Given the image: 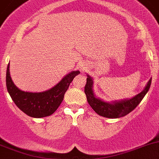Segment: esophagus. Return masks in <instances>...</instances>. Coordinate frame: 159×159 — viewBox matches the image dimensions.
<instances>
[{
    "label": "esophagus",
    "mask_w": 159,
    "mask_h": 159,
    "mask_svg": "<svg viewBox=\"0 0 159 159\" xmlns=\"http://www.w3.org/2000/svg\"><path fill=\"white\" fill-rule=\"evenodd\" d=\"M80 68L81 70H84L86 68V67L84 66V65H80Z\"/></svg>",
    "instance_id": "obj_1"
}]
</instances>
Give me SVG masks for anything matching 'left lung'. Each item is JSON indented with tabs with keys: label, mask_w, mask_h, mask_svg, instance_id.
Returning a JSON list of instances; mask_svg holds the SVG:
<instances>
[{
	"label": "left lung",
	"mask_w": 159,
	"mask_h": 159,
	"mask_svg": "<svg viewBox=\"0 0 159 159\" xmlns=\"http://www.w3.org/2000/svg\"><path fill=\"white\" fill-rule=\"evenodd\" d=\"M87 84L84 87V92L87 96V100L91 108L95 113L107 118H119L129 114L139 104L143 97L146 95L151 87V78L148 81L144 89L139 94L132 97V98H126L120 101H113L111 102H105L97 98L93 90V79L88 74L87 75Z\"/></svg>",
	"instance_id": "left-lung-1"
}]
</instances>
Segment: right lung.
I'll return each instance as SVG.
<instances>
[{"label":"right lung","mask_w":159,"mask_h":159,"mask_svg":"<svg viewBox=\"0 0 159 159\" xmlns=\"http://www.w3.org/2000/svg\"><path fill=\"white\" fill-rule=\"evenodd\" d=\"M80 71H72L63 77L53 87L43 92H27L19 89L14 84L7 67L6 87L12 101L20 110L35 118L45 117L53 114L64 99L65 92Z\"/></svg>","instance_id":"add662e5"}]
</instances>
